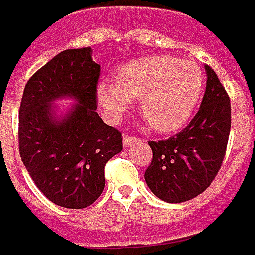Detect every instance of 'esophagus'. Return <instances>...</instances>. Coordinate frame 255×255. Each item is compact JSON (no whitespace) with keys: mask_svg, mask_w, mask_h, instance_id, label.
<instances>
[{"mask_svg":"<svg viewBox=\"0 0 255 255\" xmlns=\"http://www.w3.org/2000/svg\"><path fill=\"white\" fill-rule=\"evenodd\" d=\"M136 140H137L136 137L129 136V134H124V137H122V144H124L125 148H128V147H130L131 144L136 141Z\"/></svg>","mask_w":255,"mask_h":255,"instance_id":"34e87169","label":"esophagus"}]
</instances>
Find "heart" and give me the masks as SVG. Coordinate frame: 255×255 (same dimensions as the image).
I'll return each instance as SVG.
<instances>
[{
    "label": "heart",
    "instance_id": "obj_1",
    "mask_svg": "<svg viewBox=\"0 0 255 255\" xmlns=\"http://www.w3.org/2000/svg\"><path fill=\"white\" fill-rule=\"evenodd\" d=\"M117 82L96 86L97 102L111 119H118L140 99V113L155 131H173L188 122L198 106L205 78L194 61L171 56H149L125 63Z\"/></svg>",
    "mask_w": 255,
    "mask_h": 255
}]
</instances>
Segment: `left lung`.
<instances>
[{"label":"left lung","instance_id":"1","mask_svg":"<svg viewBox=\"0 0 255 255\" xmlns=\"http://www.w3.org/2000/svg\"><path fill=\"white\" fill-rule=\"evenodd\" d=\"M207 82L199 111L169 140L149 141L152 162L145 181L159 199L181 203L200 195L221 169L229 131L231 102L217 74L206 66Z\"/></svg>","mask_w":255,"mask_h":255}]
</instances>
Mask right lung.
I'll return each mask as SVG.
<instances>
[{
    "label": "right lung",
    "instance_id": "right-lung-1",
    "mask_svg": "<svg viewBox=\"0 0 255 255\" xmlns=\"http://www.w3.org/2000/svg\"><path fill=\"white\" fill-rule=\"evenodd\" d=\"M100 66L92 49H67L28 79L19 110V151L32 181L56 205L84 209L104 189V167L122 151V134L96 113ZM77 100L63 119L56 98Z\"/></svg>",
    "mask_w": 255,
    "mask_h": 255
}]
</instances>
